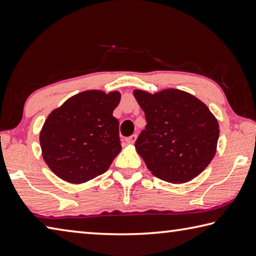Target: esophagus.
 <instances>
[{
    "label": "esophagus",
    "mask_w": 256,
    "mask_h": 256,
    "mask_svg": "<svg viewBox=\"0 0 256 256\" xmlns=\"http://www.w3.org/2000/svg\"><path fill=\"white\" fill-rule=\"evenodd\" d=\"M136 140H137V135H132L130 137H127V138H126V142H127V144H130V145H132V144H135Z\"/></svg>",
    "instance_id": "1"
}]
</instances>
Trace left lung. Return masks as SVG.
I'll return each instance as SVG.
<instances>
[{
    "mask_svg": "<svg viewBox=\"0 0 256 256\" xmlns=\"http://www.w3.org/2000/svg\"><path fill=\"white\" fill-rule=\"evenodd\" d=\"M147 124L137 138V153L154 176L184 183L198 176L217 150L219 124L192 94L165 88L154 94L135 90Z\"/></svg>",
    "mask_w": 256,
    "mask_h": 256,
    "instance_id": "obj_1",
    "label": "left lung"
}]
</instances>
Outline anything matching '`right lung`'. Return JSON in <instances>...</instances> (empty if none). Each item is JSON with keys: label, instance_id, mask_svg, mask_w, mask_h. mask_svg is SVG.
Instances as JSON below:
<instances>
[{"label": "right lung", "instance_id": "add662e5", "mask_svg": "<svg viewBox=\"0 0 256 256\" xmlns=\"http://www.w3.org/2000/svg\"><path fill=\"white\" fill-rule=\"evenodd\" d=\"M121 94L88 90L52 110L40 130L44 160L56 176L80 184L104 173L120 153L119 122L112 114Z\"/></svg>", "mask_w": 256, "mask_h": 256}]
</instances>
